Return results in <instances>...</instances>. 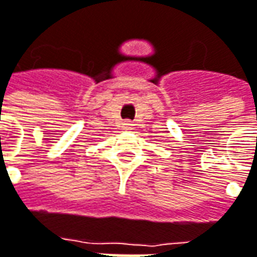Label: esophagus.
Wrapping results in <instances>:
<instances>
[{"label": "esophagus", "instance_id": "1", "mask_svg": "<svg viewBox=\"0 0 257 257\" xmlns=\"http://www.w3.org/2000/svg\"><path fill=\"white\" fill-rule=\"evenodd\" d=\"M125 125H126V126H131V123H125Z\"/></svg>", "mask_w": 257, "mask_h": 257}]
</instances>
